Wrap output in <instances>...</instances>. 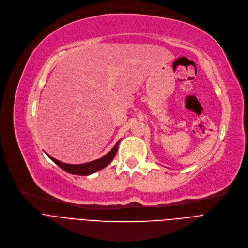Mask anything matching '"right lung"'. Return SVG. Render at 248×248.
Returning a JSON list of instances; mask_svg holds the SVG:
<instances>
[{
    "mask_svg": "<svg viewBox=\"0 0 248 248\" xmlns=\"http://www.w3.org/2000/svg\"><path fill=\"white\" fill-rule=\"evenodd\" d=\"M119 140L115 144V146L111 149L110 152H108L106 155H103L102 158L97 159L95 161L93 162H88L85 164H79V165H70V164H65L62 163L54 158H52L51 155H49L48 154H46L48 157L53 161L57 166H59L62 170H64L65 172H67L69 174L72 175H80V176H88L90 174H93L101 169H103L104 167H107L114 158V155L117 152V149H119V144H120Z\"/></svg>",
    "mask_w": 248,
    "mask_h": 248,
    "instance_id": "add662e5",
    "label": "right lung"
}]
</instances>
